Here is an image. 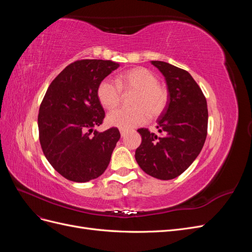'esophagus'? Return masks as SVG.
<instances>
[{"instance_id": "1", "label": "esophagus", "mask_w": 252, "mask_h": 252, "mask_svg": "<svg viewBox=\"0 0 252 252\" xmlns=\"http://www.w3.org/2000/svg\"><path fill=\"white\" fill-rule=\"evenodd\" d=\"M126 133H127V131H125V130H121V136H125V135H126Z\"/></svg>"}]
</instances>
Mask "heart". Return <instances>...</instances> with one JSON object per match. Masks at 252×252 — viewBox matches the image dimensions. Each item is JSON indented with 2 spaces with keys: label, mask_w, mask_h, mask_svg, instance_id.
<instances>
[{
  "label": "heart",
  "mask_w": 252,
  "mask_h": 252,
  "mask_svg": "<svg viewBox=\"0 0 252 252\" xmlns=\"http://www.w3.org/2000/svg\"><path fill=\"white\" fill-rule=\"evenodd\" d=\"M122 90L134 93L132 108H119L108 113L106 122L111 127L129 130L143 125L150 119H157L165 111L169 101V91L158 83V75L148 68L136 67L118 75L117 83L109 79L98 84L96 95L105 108L112 109L120 104Z\"/></svg>",
  "instance_id": "heart-1"
}]
</instances>
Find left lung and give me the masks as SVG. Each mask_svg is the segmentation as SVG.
<instances>
[{
	"mask_svg": "<svg viewBox=\"0 0 252 252\" xmlns=\"http://www.w3.org/2000/svg\"><path fill=\"white\" fill-rule=\"evenodd\" d=\"M169 91L165 111L158 119L159 134L141 128L135 159L143 171L159 180L179 177L200 155L207 136L208 109L202 89L190 73L162 61H151Z\"/></svg>",
	"mask_w": 252,
	"mask_h": 252,
	"instance_id": "obj_1",
	"label": "left lung"
}]
</instances>
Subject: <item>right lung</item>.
I'll use <instances>...</instances> for the list:
<instances>
[{
    "mask_svg": "<svg viewBox=\"0 0 252 252\" xmlns=\"http://www.w3.org/2000/svg\"><path fill=\"white\" fill-rule=\"evenodd\" d=\"M120 65L109 60H79L51 82L40 106L37 125L42 150L67 180L88 182L104 173L120 140L119 129L94 131L105 118L96 89Z\"/></svg>",
    "mask_w": 252,
    "mask_h": 252,
    "instance_id": "1",
    "label": "right lung"
}]
</instances>
